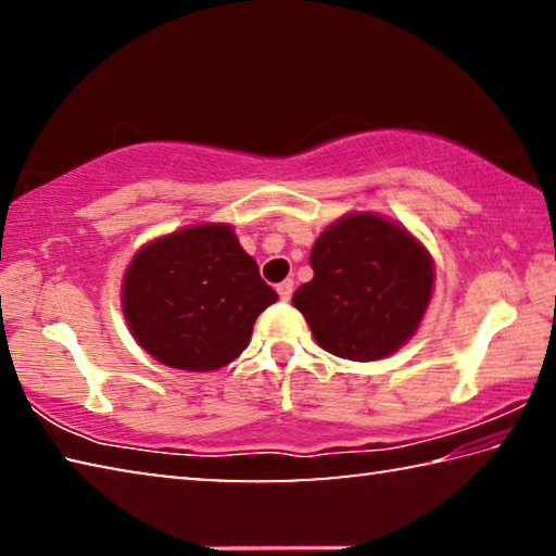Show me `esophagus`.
Here are the masks:
<instances>
[{"label":"esophagus","mask_w":556,"mask_h":556,"mask_svg":"<svg viewBox=\"0 0 556 556\" xmlns=\"http://www.w3.org/2000/svg\"><path fill=\"white\" fill-rule=\"evenodd\" d=\"M291 291H294V279H285L277 285V294L281 301H289L291 299Z\"/></svg>","instance_id":"34e87169"}]
</instances>
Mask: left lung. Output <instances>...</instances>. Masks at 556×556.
Returning <instances> with one entry per match:
<instances>
[{
  "label": "left lung",
  "mask_w": 556,
  "mask_h": 556,
  "mask_svg": "<svg viewBox=\"0 0 556 556\" xmlns=\"http://www.w3.org/2000/svg\"><path fill=\"white\" fill-rule=\"evenodd\" d=\"M314 279L291 301L324 351L348 361H380L419 328L434 262L402 225L375 213H351L318 235Z\"/></svg>",
  "instance_id": "left-lung-1"
}]
</instances>
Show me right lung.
Masks as SVG:
<instances>
[{
	"instance_id": "add662e5",
	"label": "right lung",
	"mask_w": 556,
	"mask_h": 556,
	"mask_svg": "<svg viewBox=\"0 0 556 556\" xmlns=\"http://www.w3.org/2000/svg\"><path fill=\"white\" fill-rule=\"evenodd\" d=\"M277 291L225 223L191 225L152 240L129 262L122 312L159 363L208 372L232 363Z\"/></svg>"
}]
</instances>
